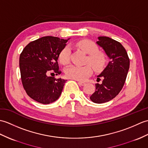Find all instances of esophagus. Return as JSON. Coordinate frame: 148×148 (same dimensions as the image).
<instances>
[{
    "label": "esophagus",
    "mask_w": 148,
    "mask_h": 148,
    "mask_svg": "<svg viewBox=\"0 0 148 148\" xmlns=\"http://www.w3.org/2000/svg\"><path fill=\"white\" fill-rule=\"evenodd\" d=\"M78 84H79L80 86H84L85 84V82H81V81H79L78 82Z\"/></svg>",
    "instance_id": "1"
}]
</instances>
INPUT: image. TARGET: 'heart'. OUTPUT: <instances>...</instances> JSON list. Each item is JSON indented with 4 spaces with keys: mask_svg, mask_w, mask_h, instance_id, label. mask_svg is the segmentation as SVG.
Segmentation results:
<instances>
[{
    "mask_svg": "<svg viewBox=\"0 0 148 148\" xmlns=\"http://www.w3.org/2000/svg\"><path fill=\"white\" fill-rule=\"evenodd\" d=\"M76 45L84 52L88 54L86 63L91 64L95 71H101L104 68L106 62V56L103 52L98 51V47L96 43L89 40H82L77 42ZM70 48L65 47L58 56L60 62L64 65L67 64L70 60ZM90 66H71L66 69L65 74L69 78L83 81L92 74V70Z\"/></svg>",
    "mask_w": 148,
    "mask_h": 148,
    "instance_id": "1",
    "label": "heart"
}]
</instances>
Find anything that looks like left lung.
<instances>
[{
    "label": "left lung",
    "mask_w": 148,
    "mask_h": 148,
    "mask_svg": "<svg viewBox=\"0 0 148 148\" xmlns=\"http://www.w3.org/2000/svg\"><path fill=\"white\" fill-rule=\"evenodd\" d=\"M97 43L104 50L109 58L107 66L98 75L96 90L90 97L95 103H103L114 98L121 91L129 69L130 60L122 45L106 36H99Z\"/></svg>",
    "instance_id": "8db88e82"
}]
</instances>
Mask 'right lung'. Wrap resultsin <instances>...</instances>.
<instances>
[{"label": "right lung", "mask_w": 148, "mask_h": 148, "mask_svg": "<svg viewBox=\"0 0 148 148\" xmlns=\"http://www.w3.org/2000/svg\"><path fill=\"white\" fill-rule=\"evenodd\" d=\"M68 40L44 36L30 42L19 57L21 77L26 93L34 100L49 104L59 98L67 80L52 77L60 74L58 58ZM50 73L51 77L48 74Z\"/></svg>", "instance_id": "add662e5"}]
</instances>
